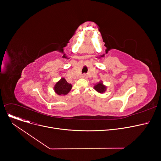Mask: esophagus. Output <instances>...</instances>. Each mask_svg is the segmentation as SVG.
Wrapping results in <instances>:
<instances>
[{
	"label": "esophagus",
	"mask_w": 161,
	"mask_h": 161,
	"mask_svg": "<svg viewBox=\"0 0 161 161\" xmlns=\"http://www.w3.org/2000/svg\"><path fill=\"white\" fill-rule=\"evenodd\" d=\"M82 78H87V75H86V74H83V75H82Z\"/></svg>",
	"instance_id": "34e87169"
}]
</instances>
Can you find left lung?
<instances>
[{
    "label": "left lung",
    "instance_id": "obj_1",
    "mask_svg": "<svg viewBox=\"0 0 161 161\" xmlns=\"http://www.w3.org/2000/svg\"><path fill=\"white\" fill-rule=\"evenodd\" d=\"M94 88L97 92H100V93H103L106 89V87L103 85L102 82H99L98 84L95 85L94 86Z\"/></svg>",
    "mask_w": 161,
    "mask_h": 161
}]
</instances>
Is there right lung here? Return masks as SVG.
<instances>
[{
  "label": "right lung",
  "instance_id": "1",
  "mask_svg": "<svg viewBox=\"0 0 161 161\" xmlns=\"http://www.w3.org/2000/svg\"><path fill=\"white\" fill-rule=\"evenodd\" d=\"M72 89V85L68 83L64 78H61L58 81L54 87V90L58 95H65L69 93Z\"/></svg>",
  "mask_w": 161,
  "mask_h": 161
}]
</instances>
